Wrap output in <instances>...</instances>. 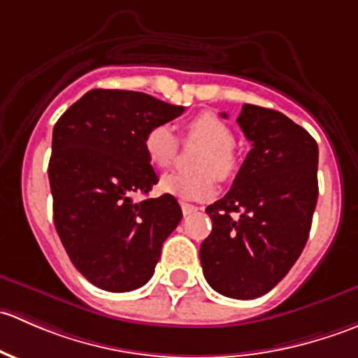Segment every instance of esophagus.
Returning <instances> with one entry per match:
<instances>
[{"mask_svg":"<svg viewBox=\"0 0 358 358\" xmlns=\"http://www.w3.org/2000/svg\"><path fill=\"white\" fill-rule=\"evenodd\" d=\"M182 211L185 216H190V215H194V213L199 211V208L194 204H189V202H182Z\"/></svg>","mask_w":358,"mask_h":358,"instance_id":"esophagus-1","label":"esophagus"}]
</instances>
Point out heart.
<instances>
[{
    "instance_id": "1",
    "label": "heart",
    "mask_w": 358,
    "mask_h": 358,
    "mask_svg": "<svg viewBox=\"0 0 358 358\" xmlns=\"http://www.w3.org/2000/svg\"><path fill=\"white\" fill-rule=\"evenodd\" d=\"M185 142L201 143L194 173H168L159 182L162 192L183 201L208 199L216 190V178L227 182L239 171V156L234 149V133L227 122L211 112L194 115L185 124ZM147 159L156 168H168L178 152V138L168 124H156L143 138Z\"/></svg>"
}]
</instances>
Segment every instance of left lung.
Masks as SVG:
<instances>
[{
  "label": "left lung",
  "instance_id": "left-lung-1",
  "mask_svg": "<svg viewBox=\"0 0 358 358\" xmlns=\"http://www.w3.org/2000/svg\"><path fill=\"white\" fill-rule=\"evenodd\" d=\"M237 122L252 149L232 189L206 208L213 229L199 256L213 289L252 299L287 275L308 241L319 147L282 112L244 103Z\"/></svg>",
  "mask_w": 358,
  "mask_h": 358
}]
</instances>
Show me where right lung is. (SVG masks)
I'll use <instances>...</instances> for the list:
<instances>
[{
	"instance_id": "1",
	"label": "right lung",
	"mask_w": 358,
	"mask_h": 358,
	"mask_svg": "<svg viewBox=\"0 0 358 358\" xmlns=\"http://www.w3.org/2000/svg\"><path fill=\"white\" fill-rule=\"evenodd\" d=\"M147 93L92 90L60 115L48 164L53 222L72 265L110 292L142 287L154 275L162 243L182 220L169 194H149L157 175L143 138L183 114Z\"/></svg>"
}]
</instances>
